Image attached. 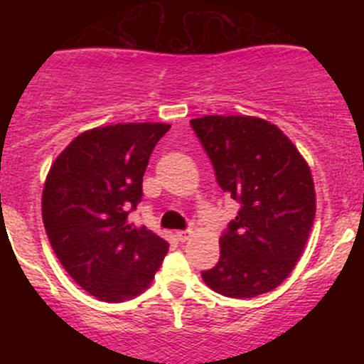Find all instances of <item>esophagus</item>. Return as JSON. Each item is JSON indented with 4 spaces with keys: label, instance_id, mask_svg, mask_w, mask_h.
Wrapping results in <instances>:
<instances>
[{
    "label": "esophagus",
    "instance_id": "obj_1",
    "mask_svg": "<svg viewBox=\"0 0 364 364\" xmlns=\"http://www.w3.org/2000/svg\"><path fill=\"white\" fill-rule=\"evenodd\" d=\"M190 236H192V230H190V229H186V230H178V232H176V237H178V240L181 241V243H185V241L188 240Z\"/></svg>",
    "mask_w": 364,
    "mask_h": 364
}]
</instances>
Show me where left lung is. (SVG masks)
I'll list each match as a JSON object with an SVG mask.
<instances>
[{
  "instance_id": "1",
  "label": "left lung",
  "mask_w": 364,
  "mask_h": 364,
  "mask_svg": "<svg viewBox=\"0 0 364 364\" xmlns=\"http://www.w3.org/2000/svg\"><path fill=\"white\" fill-rule=\"evenodd\" d=\"M215 168L220 188L241 204L220 236V260L203 271L209 289L255 297L277 289L294 269L315 218L308 164L291 139L253 116L190 121Z\"/></svg>"
}]
</instances>
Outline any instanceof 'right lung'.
I'll use <instances>...</instances> for the list:
<instances>
[{
  "label": "right lung",
  "instance_id": "1",
  "mask_svg": "<svg viewBox=\"0 0 364 364\" xmlns=\"http://www.w3.org/2000/svg\"><path fill=\"white\" fill-rule=\"evenodd\" d=\"M165 123H117L77 135L54 160L42 193L50 247L67 273L109 303L149 287L168 243L128 215L142 199V176Z\"/></svg>",
  "mask_w": 364,
  "mask_h": 364
}]
</instances>
